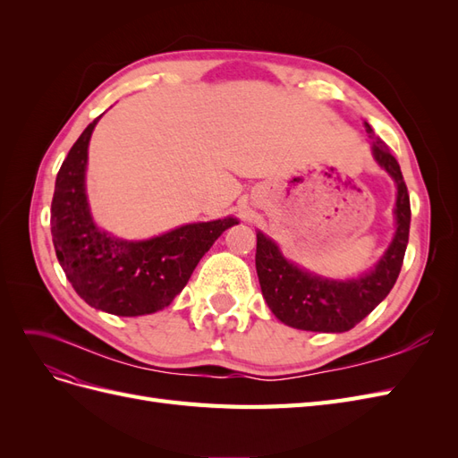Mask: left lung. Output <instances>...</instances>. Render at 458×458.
Instances as JSON below:
<instances>
[{
	"mask_svg": "<svg viewBox=\"0 0 458 458\" xmlns=\"http://www.w3.org/2000/svg\"><path fill=\"white\" fill-rule=\"evenodd\" d=\"M365 130L372 140L374 160L397 185L394 241L369 273L352 281H332L290 263L279 246L258 231L256 271L261 294L273 315L288 327L311 332H345L353 328L390 294L403 266L411 225L407 185L387 145L374 135L367 122Z\"/></svg>",
	"mask_w": 458,
	"mask_h": 458,
	"instance_id": "1",
	"label": "left lung"
}]
</instances>
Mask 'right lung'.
<instances>
[{
	"label": "right lung",
	"instance_id": "add662e5",
	"mask_svg": "<svg viewBox=\"0 0 458 458\" xmlns=\"http://www.w3.org/2000/svg\"><path fill=\"white\" fill-rule=\"evenodd\" d=\"M99 118L78 137L57 174L53 246L66 279L91 308L118 317L148 315L170 306L219 234L239 221L189 224L148 241H122L101 231L86 195L88 145Z\"/></svg>",
	"mask_w": 458,
	"mask_h": 458
}]
</instances>
